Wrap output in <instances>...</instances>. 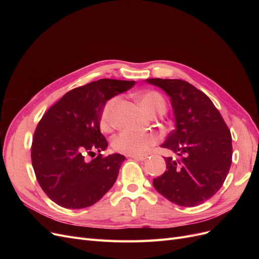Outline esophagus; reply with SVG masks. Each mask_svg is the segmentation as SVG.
I'll use <instances>...</instances> for the list:
<instances>
[{
  "label": "esophagus",
  "instance_id": "esophagus-1",
  "mask_svg": "<svg viewBox=\"0 0 259 259\" xmlns=\"http://www.w3.org/2000/svg\"><path fill=\"white\" fill-rule=\"evenodd\" d=\"M128 156L136 161H146L147 159V156H142V155H128Z\"/></svg>",
  "mask_w": 259,
  "mask_h": 259
}]
</instances>
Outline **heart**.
Wrapping results in <instances>:
<instances>
[{"mask_svg": "<svg viewBox=\"0 0 259 259\" xmlns=\"http://www.w3.org/2000/svg\"><path fill=\"white\" fill-rule=\"evenodd\" d=\"M137 100L143 110L149 115L163 114L166 111V104L158 92L149 91L137 96ZM116 103V97L105 104L100 113V127L109 131L112 126V111ZM158 142V138L150 133H139L124 131L112 139V147L115 151L128 155H142Z\"/></svg>", "mask_w": 259, "mask_h": 259, "instance_id": "1", "label": "heart"}]
</instances>
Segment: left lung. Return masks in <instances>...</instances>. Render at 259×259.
Instances as JSON below:
<instances>
[{"label": "left lung", "mask_w": 259, "mask_h": 259, "mask_svg": "<svg viewBox=\"0 0 259 259\" xmlns=\"http://www.w3.org/2000/svg\"><path fill=\"white\" fill-rule=\"evenodd\" d=\"M167 94L175 117L161 147L180 158H165L166 170L153 187L179 206L202 204L221 189L232 159V138L222 114L204 93L177 79H147Z\"/></svg>", "instance_id": "8db88e82"}]
</instances>
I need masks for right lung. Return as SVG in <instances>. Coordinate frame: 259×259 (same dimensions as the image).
<instances>
[{"mask_svg": "<svg viewBox=\"0 0 259 259\" xmlns=\"http://www.w3.org/2000/svg\"><path fill=\"white\" fill-rule=\"evenodd\" d=\"M135 81L101 79L68 92L38 122L31 147L32 166L48 197L66 208L95 204L114 185L125 156L103 151L108 142L100 133L105 104L128 91Z\"/></svg>", "mask_w": 259, "mask_h": 259, "instance_id": "right-lung-1", "label": "right lung"}]
</instances>
